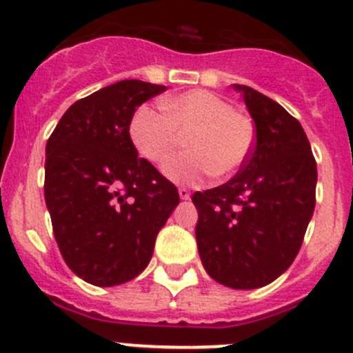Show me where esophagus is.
<instances>
[{
    "label": "esophagus",
    "instance_id": "34e87169",
    "mask_svg": "<svg viewBox=\"0 0 353 353\" xmlns=\"http://www.w3.org/2000/svg\"><path fill=\"white\" fill-rule=\"evenodd\" d=\"M179 196H181V200H188V198H190V190H188V188H179Z\"/></svg>",
    "mask_w": 353,
    "mask_h": 353
}]
</instances>
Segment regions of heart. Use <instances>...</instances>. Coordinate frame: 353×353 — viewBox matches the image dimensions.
<instances>
[{
  "label": "heart",
  "instance_id": "obj_1",
  "mask_svg": "<svg viewBox=\"0 0 353 353\" xmlns=\"http://www.w3.org/2000/svg\"><path fill=\"white\" fill-rule=\"evenodd\" d=\"M162 112L143 105L129 122V136L143 159L163 167L186 145L188 153L167 167L176 183L225 179L245 167L255 148V125L231 101L194 90L162 100Z\"/></svg>",
  "mask_w": 353,
  "mask_h": 353
}]
</instances>
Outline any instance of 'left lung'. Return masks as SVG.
<instances>
[{
	"instance_id": "8db88e82",
	"label": "left lung",
	"mask_w": 353,
	"mask_h": 353,
	"mask_svg": "<svg viewBox=\"0 0 353 353\" xmlns=\"http://www.w3.org/2000/svg\"><path fill=\"white\" fill-rule=\"evenodd\" d=\"M234 88L255 122V148L232 179L193 194L194 234L212 279L253 290L279 278L300 252L316 207L317 167L293 115L253 88Z\"/></svg>"
}]
</instances>
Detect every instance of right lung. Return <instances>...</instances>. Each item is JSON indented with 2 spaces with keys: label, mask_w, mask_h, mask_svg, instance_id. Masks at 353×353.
<instances>
[{
  "label": "right lung",
  "mask_w": 353,
  "mask_h": 353,
  "mask_svg": "<svg viewBox=\"0 0 353 353\" xmlns=\"http://www.w3.org/2000/svg\"><path fill=\"white\" fill-rule=\"evenodd\" d=\"M167 88L128 79L77 100L46 143L44 200L68 268L94 286L145 271L179 203L177 188L129 136L136 108Z\"/></svg>",
  "instance_id": "1"
}]
</instances>
